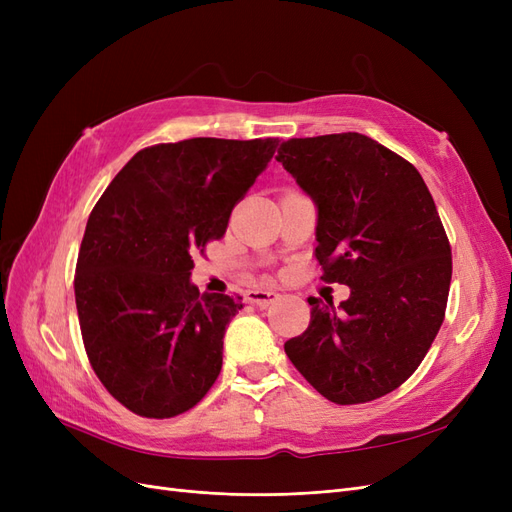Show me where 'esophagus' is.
I'll use <instances>...</instances> for the list:
<instances>
[{
	"mask_svg": "<svg viewBox=\"0 0 512 512\" xmlns=\"http://www.w3.org/2000/svg\"><path fill=\"white\" fill-rule=\"evenodd\" d=\"M245 299H247V303H254L258 307H269L273 301L280 299V294H277L275 290H262L260 288V290H247Z\"/></svg>",
	"mask_w": 512,
	"mask_h": 512,
	"instance_id": "1",
	"label": "esophagus"
}]
</instances>
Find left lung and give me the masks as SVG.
Listing matches in <instances>:
<instances>
[{"mask_svg":"<svg viewBox=\"0 0 512 512\" xmlns=\"http://www.w3.org/2000/svg\"><path fill=\"white\" fill-rule=\"evenodd\" d=\"M318 207L320 280L350 299L309 297V327L284 344L333 404H367L404 384L446 312L451 243L421 173L359 132L290 138L275 156Z\"/></svg>","mask_w":512,"mask_h":512,"instance_id":"left-lung-1","label":"left lung"}]
</instances>
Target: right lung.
Returning a JSON list of instances; mask_svg holds the SVG:
<instances>
[{"label": "right lung", "instance_id": "1", "mask_svg": "<svg viewBox=\"0 0 512 512\" xmlns=\"http://www.w3.org/2000/svg\"><path fill=\"white\" fill-rule=\"evenodd\" d=\"M277 138H188L145 147L91 209L74 273L87 359L121 406L147 418L188 412L222 369L241 297L200 294L192 254L222 239Z\"/></svg>", "mask_w": 512, "mask_h": 512}]
</instances>
